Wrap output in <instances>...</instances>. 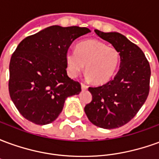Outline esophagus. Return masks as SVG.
<instances>
[{"label": "esophagus", "mask_w": 159, "mask_h": 159, "mask_svg": "<svg viewBox=\"0 0 159 159\" xmlns=\"http://www.w3.org/2000/svg\"><path fill=\"white\" fill-rule=\"evenodd\" d=\"M81 86H82V89L83 90H86L87 89H88V86L85 85L84 83H82V84H81Z\"/></svg>", "instance_id": "esophagus-1"}]
</instances>
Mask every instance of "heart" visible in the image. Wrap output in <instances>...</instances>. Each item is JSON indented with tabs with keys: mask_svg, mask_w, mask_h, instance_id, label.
I'll return each instance as SVG.
<instances>
[{
	"mask_svg": "<svg viewBox=\"0 0 159 159\" xmlns=\"http://www.w3.org/2000/svg\"><path fill=\"white\" fill-rule=\"evenodd\" d=\"M119 60V52L115 48L109 47L99 40H86L79 42L76 50L66 52V70L73 78L85 66L87 78L100 84L107 83L112 77Z\"/></svg>",
	"mask_w": 159,
	"mask_h": 159,
	"instance_id": "1",
	"label": "heart"
}]
</instances>
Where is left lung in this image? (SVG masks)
Masks as SVG:
<instances>
[{
    "label": "left lung",
    "instance_id": "obj_1",
    "mask_svg": "<svg viewBox=\"0 0 159 159\" xmlns=\"http://www.w3.org/2000/svg\"><path fill=\"white\" fill-rule=\"evenodd\" d=\"M119 52L118 71L108 83L89 87L92 100L84 107L91 123L111 129L126 124L139 111L149 93L151 69L142 50L117 32L94 30Z\"/></svg>",
    "mask_w": 159,
    "mask_h": 159
}]
</instances>
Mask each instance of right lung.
Instances as JSON below:
<instances>
[{"label": "right lung", "mask_w": 159, "mask_h": 159, "mask_svg": "<svg viewBox=\"0 0 159 159\" xmlns=\"http://www.w3.org/2000/svg\"><path fill=\"white\" fill-rule=\"evenodd\" d=\"M85 27L52 25L19 43L9 65L10 97L23 117L45 125L62 111L66 98L81 92V84L66 72V54Z\"/></svg>", "instance_id": "1"}]
</instances>
